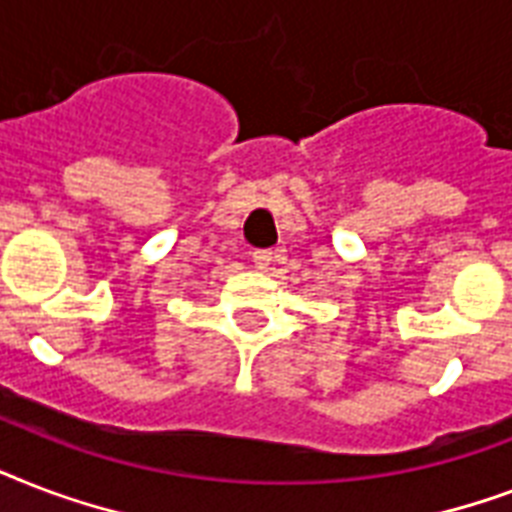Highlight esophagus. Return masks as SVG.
Listing matches in <instances>:
<instances>
[{"label": "esophagus", "instance_id": "34e87169", "mask_svg": "<svg viewBox=\"0 0 512 512\" xmlns=\"http://www.w3.org/2000/svg\"><path fill=\"white\" fill-rule=\"evenodd\" d=\"M252 263H255L257 271H268L273 263V252L271 249H257L255 255H252Z\"/></svg>", "mask_w": 512, "mask_h": 512}]
</instances>
